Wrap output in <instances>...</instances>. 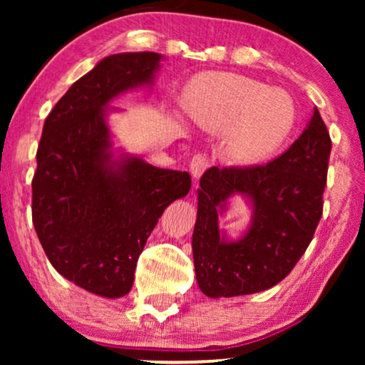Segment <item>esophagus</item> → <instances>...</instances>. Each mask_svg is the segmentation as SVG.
Here are the masks:
<instances>
[{
  "label": "esophagus",
  "mask_w": 365,
  "mask_h": 365,
  "mask_svg": "<svg viewBox=\"0 0 365 365\" xmlns=\"http://www.w3.org/2000/svg\"><path fill=\"white\" fill-rule=\"evenodd\" d=\"M207 166H209L207 158L202 156V154H197V156L192 158L191 164H189V171H191V176L194 179H199L201 178V174L206 171Z\"/></svg>",
  "instance_id": "obj_1"
}]
</instances>
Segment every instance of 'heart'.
<instances>
[{
    "instance_id": "b5f03b06",
    "label": "heart",
    "mask_w": 365,
    "mask_h": 365,
    "mask_svg": "<svg viewBox=\"0 0 365 365\" xmlns=\"http://www.w3.org/2000/svg\"><path fill=\"white\" fill-rule=\"evenodd\" d=\"M182 106L196 126L227 133V156L242 166L272 158L297 121L296 104L286 91L236 73L197 74Z\"/></svg>"
}]
</instances>
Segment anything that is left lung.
I'll return each mask as SVG.
<instances>
[{
	"mask_svg": "<svg viewBox=\"0 0 365 365\" xmlns=\"http://www.w3.org/2000/svg\"><path fill=\"white\" fill-rule=\"evenodd\" d=\"M331 138L314 108L286 153L266 166L209 168L199 181L192 256L197 286L207 297L256 294L281 282L312 241L322 216ZM234 197L252 209L237 238L218 227Z\"/></svg>",
	"mask_w": 365,
	"mask_h": 365,
	"instance_id": "8db88e82",
	"label": "left lung"
}]
</instances>
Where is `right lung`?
Masks as SVG:
<instances>
[{"label":"right lung","instance_id":"add662e5","mask_svg":"<svg viewBox=\"0 0 365 365\" xmlns=\"http://www.w3.org/2000/svg\"><path fill=\"white\" fill-rule=\"evenodd\" d=\"M163 54L118 53L79 78L43 126L33 178V224L49 262L96 296L131 291L144 244L169 204L191 189L186 171L161 169L116 146L109 114L128 91L151 89Z\"/></svg>","mask_w":365,"mask_h":365}]
</instances>
